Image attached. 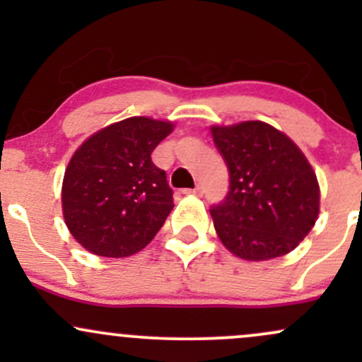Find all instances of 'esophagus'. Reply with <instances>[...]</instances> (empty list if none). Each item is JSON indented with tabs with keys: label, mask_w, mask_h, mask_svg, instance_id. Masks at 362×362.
Returning a JSON list of instances; mask_svg holds the SVG:
<instances>
[{
	"label": "esophagus",
	"mask_w": 362,
	"mask_h": 362,
	"mask_svg": "<svg viewBox=\"0 0 362 362\" xmlns=\"http://www.w3.org/2000/svg\"><path fill=\"white\" fill-rule=\"evenodd\" d=\"M185 194H194V195H201L202 194V187L201 185H197L195 187V189H187V190H184Z\"/></svg>",
	"instance_id": "34e87169"
}]
</instances>
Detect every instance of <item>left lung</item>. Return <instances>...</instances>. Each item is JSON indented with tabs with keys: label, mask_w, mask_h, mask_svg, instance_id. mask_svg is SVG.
I'll list each match as a JSON object with an SVG mask.
<instances>
[{
	"label": "left lung",
	"mask_w": 362,
	"mask_h": 362,
	"mask_svg": "<svg viewBox=\"0 0 362 362\" xmlns=\"http://www.w3.org/2000/svg\"><path fill=\"white\" fill-rule=\"evenodd\" d=\"M230 172V190L211 206L216 233L245 260L286 255L318 218L320 187L301 149L260 120L211 127Z\"/></svg>",
	"instance_id": "obj_1"
}]
</instances>
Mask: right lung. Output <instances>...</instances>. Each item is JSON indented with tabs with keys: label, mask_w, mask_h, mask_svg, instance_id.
Listing matches in <instances>:
<instances>
[{
	"label": "right lung",
	"mask_w": 362,
	"mask_h": 362,
	"mask_svg": "<svg viewBox=\"0 0 362 362\" xmlns=\"http://www.w3.org/2000/svg\"><path fill=\"white\" fill-rule=\"evenodd\" d=\"M172 122L129 117L90 136L62 180V214L83 248L100 257L134 255L173 209V190L151 153Z\"/></svg>",
	"instance_id": "obj_1"
}]
</instances>
